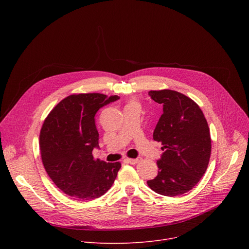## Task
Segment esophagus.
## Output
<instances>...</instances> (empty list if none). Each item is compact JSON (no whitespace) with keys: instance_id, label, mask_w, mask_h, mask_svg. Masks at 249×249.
I'll list each match as a JSON object with an SVG mask.
<instances>
[{"instance_id":"esophagus-1","label":"esophagus","mask_w":249,"mask_h":249,"mask_svg":"<svg viewBox=\"0 0 249 249\" xmlns=\"http://www.w3.org/2000/svg\"><path fill=\"white\" fill-rule=\"evenodd\" d=\"M126 160H127V162L130 163V164H136V163H138V162L141 161V158H137V159H127Z\"/></svg>"}]
</instances>
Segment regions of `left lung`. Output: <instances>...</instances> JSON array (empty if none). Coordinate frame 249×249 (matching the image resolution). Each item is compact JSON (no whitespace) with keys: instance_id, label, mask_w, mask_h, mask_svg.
<instances>
[{"instance_id":"left-lung-1","label":"left lung","mask_w":249,"mask_h":249,"mask_svg":"<svg viewBox=\"0 0 249 249\" xmlns=\"http://www.w3.org/2000/svg\"><path fill=\"white\" fill-rule=\"evenodd\" d=\"M148 94L163 106L153 139L161 142L164 152L158 160L159 175L147 185L155 193L175 197L192 190L204 176L212 148L210 129L198 104L184 94L172 89Z\"/></svg>"}]
</instances>
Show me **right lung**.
<instances>
[{
	"instance_id": "add662e5",
	"label": "right lung",
	"mask_w": 249,
	"mask_h": 249,
	"mask_svg": "<svg viewBox=\"0 0 249 249\" xmlns=\"http://www.w3.org/2000/svg\"><path fill=\"white\" fill-rule=\"evenodd\" d=\"M119 99L99 93L74 94L61 100L43 122L39 144L45 171L55 186L73 199L101 197L113 185L120 162L95 160L99 147L95 115Z\"/></svg>"
}]
</instances>
